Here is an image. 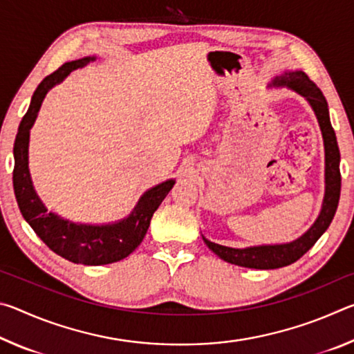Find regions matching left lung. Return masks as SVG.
I'll use <instances>...</instances> for the list:
<instances>
[{
  "instance_id": "left-lung-1",
  "label": "left lung",
  "mask_w": 354,
  "mask_h": 354,
  "mask_svg": "<svg viewBox=\"0 0 354 354\" xmlns=\"http://www.w3.org/2000/svg\"><path fill=\"white\" fill-rule=\"evenodd\" d=\"M268 87L290 88L295 93L301 95L309 106L313 107L322 131L323 147H325V196H323L319 217L315 218L304 234L292 242L232 248L207 241L203 236V241H205L209 250L214 251L220 259L239 267L257 268V270H272V268L290 266L306 251L313 248L314 243L319 241L323 232L328 230V226L331 225L340 198V153L335 133L331 127V120H329L328 103L322 91L301 70L284 71L283 75L274 76L272 82L268 84Z\"/></svg>"
}]
</instances>
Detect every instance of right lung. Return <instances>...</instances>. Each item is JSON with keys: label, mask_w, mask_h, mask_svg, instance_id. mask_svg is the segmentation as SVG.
I'll list each match as a JSON object with an SVG mask.
<instances>
[{"label": "right lung", "mask_w": 354, "mask_h": 354, "mask_svg": "<svg viewBox=\"0 0 354 354\" xmlns=\"http://www.w3.org/2000/svg\"><path fill=\"white\" fill-rule=\"evenodd\" d=\"M97 56L65 62L55 73L39 84L23 117L14 143V192L20 212L44 243L64 259L82 266H106L128 257L142 243L149 221L160 203L169 195L175 179H167L143 194L129 215L112 223H77L48 211L34 189L29 173V134L44 103V98L56 84L71 71L93 62Z\"/></svg>", "instance_id": "add662e5"}]
</instances>
